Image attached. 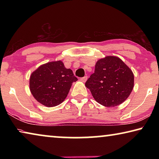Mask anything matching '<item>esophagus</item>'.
<instances>
[{"mask_svg": "<svg viewBox=\"0 0 159 159\" xmlns=\"http://www.w3.org/2000/svg\"><path fill=\"white\" fill-rule=\"evenodd\" d=\"M80 80H82L83 82H85L86 80H87V76H84V77H82L81 79H80Z\"/></svg>", "mask_w": 159, "mask_h": 159, "instance_id": "esophagus-1", "label": "esophagus"}]
</instances>
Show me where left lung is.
<instances>
[{
    "instance_id": "obj_1",
    "label": "left lung",
    "mask_w": 159,
    "mask_h": 159,
    "mask_svg": "<svg viewBox=\"0 0 159 159\" xmlns=\"http://www.w3.org/2000/svg\"><path fill=\"white\" fill-rule=\"evenodd\" d=\"M85 86L99 104L116 107L130 95L134 86L133 73L120 58L107 56L97 61L95 72Z\"/></svg>"
}]
</instances>
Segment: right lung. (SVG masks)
Instances as JSON below:
<instances>
[{
  "label": "right lung",
  "instance_id": "1",
  "mask_svg": "<svg viewBox=\"0 0 159 159\" xmlns=\"http://www.w3.org/2000/svg\"><path fill=\"white\" fill-rule=\"evenodd\" d=\"M77 80L72 70L65 68L62 61H51L40 66L31 74L29 85L38 102L52 107L65 99L72 83Z\"/></svg>",
  "mask_w": 159,
  "mask_h": 159
}]
</instances>
